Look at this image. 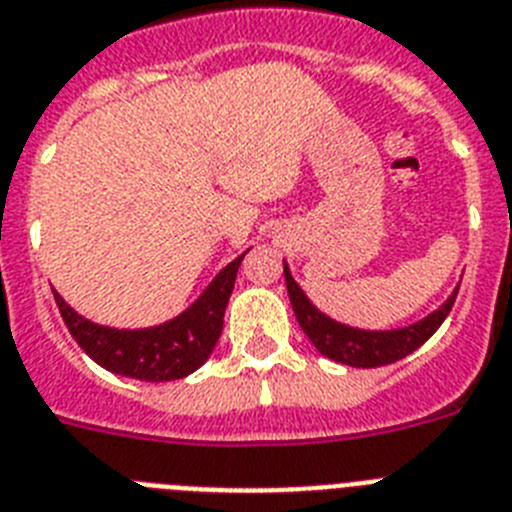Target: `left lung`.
I'll list each match as a JSON object with an SVG mask.
<instances>
[{
  "label": "left lung",
  "mask_w": 512,
  "mask_h": 512,
  "mask_svg": "<svg viewBox=\"0 0 512 512\" xmlns=\"http://www.w3.org/2000/svg\"><path fill=\"white\" fill-rule=\"evenodd\" d=\"M283 275H286V288L293 314L299 319L301 330L306 332L311 345L324 358L353 368L389 366L394 361H402L404 355L415 353L422 342H428L435 335V330L441 327L443 319L451 311L453 301H456V293H459V286H456L438 309L430 311L428 317H422L415 324L397 327V330H361V327H350V324H342L337 319L327 317L324 311H319L317 306L311 304L304 288L293 281L286 260H283Z\"/></svg>",
  "instance_id": "obj_1"
}]
</instances>
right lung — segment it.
Segmentation results:
<instances>
[{
    "mask_svg": "<svg viewBox=\"0 0 512 512\" xmlns=\"http://www.w3.org/2000/svg\"><path fill=\"white\" fill-rule=\"evenodd\" d=\"M244 255L247 252L221 268L188 309L154 327L121 330L97 324L71 309L61 293L53 291V299L71 337L105 371L139 381H175L198 371L216 348L224 330L226 304Z\"/></svg>",
    "mask_w": 512,
    "mask_h": 512,
    "instance_id": "1",
    "label": "right lung"
}]
</instances>
